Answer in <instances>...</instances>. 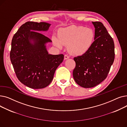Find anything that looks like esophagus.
Segmentation results:
<instances>
[{
    "instance_id": "1",
    "label": "esophagus",
    "mask_w": 127,
    "mask_h": 127,
    "mask_svg": "<svg viewBox=\"0 0 127 127\" xmlns=\"http://www.w3.org/2000/svg\"><path fill=\"white\" fill-rule=\"evenodd\" d=\"M69 57L67 55H65L64 56V60H67V59H69Z\"/></svg>"
}]
</instances>
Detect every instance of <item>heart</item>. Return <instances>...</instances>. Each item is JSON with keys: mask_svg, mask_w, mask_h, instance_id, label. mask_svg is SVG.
I'll return each instance as SVG.
<instances>
[{"mask_svg": "<svg viewBox=\"0 0 127 127\" xmlns=\"http://www.w3.org/2000/svg\"><path fill=\"white\" fill-rule=\"evenodd\" d=\"M94 38L95 33L92 29L83 26H71L60 29L58 36L53 35L52 39L58 47L62 48L64 45H68L71 54L82 56L91 49Z\"/></svg>", "mask_w": 127, "mask_h": 127, "instance_id": "heart-1", "label": "heart"}]
</instances>
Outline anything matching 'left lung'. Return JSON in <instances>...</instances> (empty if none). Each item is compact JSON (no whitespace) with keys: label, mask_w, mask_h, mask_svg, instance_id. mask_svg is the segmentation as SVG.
<instances>
[{"label":"left lung","mask_w":127,"mask_h":127,"mask_svg":"<svg viewBox=\"0 0 127 127\" xmlns=\"http://www.w3.org/2000/svg\"><path fill=\"white\" fill-rule=\"evenodd\" d=\"M95 27V41L85 54L75 57L73 70L75 82L84 88H91L102 82L107 77L115 58L113 39L103 25L98 22Z\"/></svg>","instance_id":"left-lung-1"}]
</instances>
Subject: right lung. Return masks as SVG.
Returning <instances> with one entry per match:
<instances>
[{"instance_id":"right-lung-1","label":"right lung","mask_w":127,"mask_h":127,"mask_svg":"<svg viewBox=\"0 0 127 127\" xmlns=\"http://www.w3.org/2000/svg\"><path fill=\"white\" fill-rule=\"evenodd\" d=\"M51 24L28 22L13 37L10 59L19 81L33 89L47 86L64 59L63 54L48 53L46 44L52 41L39 31H48Z\"/></svg>"}]
</instances>
